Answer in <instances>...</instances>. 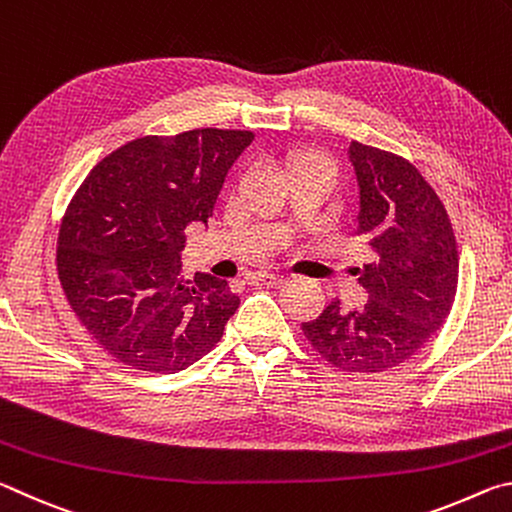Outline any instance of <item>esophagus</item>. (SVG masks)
Listing matches in <instances>:
<instances>
[{
	"label": "esophagus",
	"mask_w": 512,
	"mask_h": 512,
	"mask_svg": "<svg viewBox=\"0 0 512 512\" xmlns=\"http://www.w3.org/2000/svg\"><path fill=\"white\" fill-rule=\"evenodd\" d=\"M284 282H287V277L284 275H275V273H266V271L250 275V284H255V287H282Z\"/></svg>",
	"instance_id": "obj_1"
}]
</instances>
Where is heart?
<instances>
[{"label": "heart", "instance_id": "1", "mask_svg": "<svg viewBox=\"0 0 512 512\" xmlns=\"http://www.w3.org/2000/svg\"><path fill=\"white\" fill-rule=\"evenodd\" d=\"M300 160H307V158H300ZM300 160H296V162H293V164H298V162H300Z\"/></svg>", "mask_w": 512, "mask_h": 512}]
</instances>
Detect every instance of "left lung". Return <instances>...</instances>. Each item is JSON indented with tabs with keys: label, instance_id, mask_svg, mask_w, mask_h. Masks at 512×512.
<instances>
[{
	"label": "left lung",
	"instance_id": "1",
	"mask_svg": "<svg viewBox=\"0 0 512 512\" xmlns=\"http://www.w3.org/2000/svg\"><path fill=\"white\" fill-rule=\"evenodd\" d=\"M359 187L357 235L370 264L357 268L363 309L334 300L302 323L320 357L345 372H381L409 361L449 316L458 284L452 223L436 192L409 160L352 142Z\"/></svg>",
	"mask_w": 512,
	"mask_h": 512
}]
</instances>
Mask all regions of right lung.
Segmentation results:
<instances>
[{
    "label": "right lung",
    "mask_w": 512,
    "mask_h": 512,
    "mask_svg": "<svg viewBox=\"0 0 512 512\" xmlns=\"http://www.w3.org/2000/svg\"><path fill=\"white\" fill-rule=\"evenodd\" d=\"M250 131L196 128L140 137L103 158L69 203L58 277L76 318L110 357L178 372L221 341L239 307L228 282L180 273L189 223L212 216Z\"/></svg>",
    "instance_id": "obj_1"
}]
</instances>
